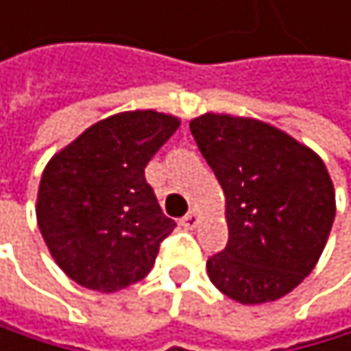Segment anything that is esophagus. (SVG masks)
I'll use <instances>...</instances> for the list:
<instances>
[{
    "mask_svg": "<svg viewBox=\"0 0 351 351\" xmlns=\"http://www.w3.org/2000/svg\"><path fill=\"white\" fill-rule=\"evenodd\" d=\"M181 223H183V227H187V229H193L197 223H199V215H197V210H189L183 219H181Z\"/></svg>",
    "mask_w": 351,
    "mask_h": 351,
    "instance_id": "1",
    "label": "esophagus"
}]
</instances>
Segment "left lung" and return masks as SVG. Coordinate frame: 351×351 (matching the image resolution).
<instances>
[{
    "label": "left lung",
    "instance_id": "obj_1",
    "mask_svg": "<svg viewBox=\"0 0 351 351\" xmlns=\"http://www.w3.org/2000/svg\"><path fill=\"white\" fill-rule=\"evenodd\" d=\"M189 128L225 193L229 240L206 261L210 282L244 305L285 297L316 267L335 221L324 162L252 117L204 113Z\"/></svg>",
    "mask_w": 351,
    "mask_h": 351
}]
</instances>
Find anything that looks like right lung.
Returning <instances> with one entry per match:
<instances>
[{
  "mask_svg": "<svg viewBox=\"0 0 351 351\" xmlns=\"http://www.w3.org/2000/svg\"><path fill=\"white\" fill-rule=\"evenodd\" d=\"M179 124L154 109L115 113L44 168L37 225L56 265L77 285L115 293L154 267L177 223L162 213L145 168Z\"/></svg>",
  "mask_w": 351,
  "mask_h": 351,
  "instance_id": "1",
  "label": "right lung"
}]
</instances>
